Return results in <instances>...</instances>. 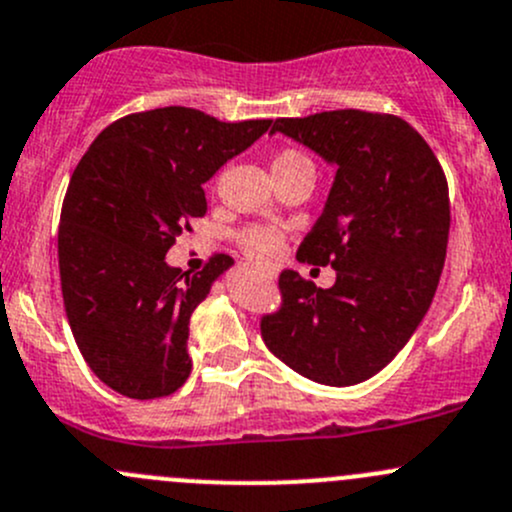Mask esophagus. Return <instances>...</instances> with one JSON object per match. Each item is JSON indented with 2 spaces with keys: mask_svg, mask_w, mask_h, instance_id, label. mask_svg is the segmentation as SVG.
I'll list each match as a JSON object with an SVG mask.
<instances>
[{
  "mask_svg": "<svg viewBox=\"0 0 512 512\" xmlns=\"http://www.w3.org/2000/svg\"><path fill=\"white\" fill-rule=\"evenodd\" d=\"M265 275H267V280H275L277 272H265Z\"/></svg>",
  "mask_w": 512,
  "mask_h": 512,
  "instance_id": "esophagus-1",
  "label": "esophagus"
}]
</instances>
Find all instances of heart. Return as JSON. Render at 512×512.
Masks as SVG:
<instances>
[{
  "label": "heart",
  "mask_w": 512,
  "mask_h": 512,
  "mask_svg": "<svg viewBox=\"0 0 512 512\" xmlns=\"http://www.w3.org/2000/svg\"><path fill=\"white\" fill-rule=\"evenodd\" d=\"M299 165H312V160L304 156V153L287 148V151L277 153V158L272 160V173L299 168ZM237 240H240L245 255L257 262H270L272 257H277V252L282 250V235L275 230V227H267V225L245 227V230L237 235Z\"/></svg>",
  "instance_id": "heart-1"
}]
</instances>
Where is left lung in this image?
<instances>
[{
    "label": "left lung",
    "mask_w": 512,
    "mask_h": 512,
    "mask_svg": "<svg viewBox=\"0 0 512 512\" xmlns=\"http://www.w3.org/2000/svg\"><path fill=\"white\" fill-rule=\"evenodd\" d=\"M277 131L337 165L324 213L297 250L309 265H332L337 282L319 289L282 272V307L262 317V339L317 384H359L404 349L431 307L451 227L446 175L416 128L391 113L277 118Z\"/></svg>",
    "instance_id": "left-lung-1"
}]
</instances>
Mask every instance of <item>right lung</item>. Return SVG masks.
Segmentation results:
<instances>
[{
  "label": "right lung",
  "mask_w": 512,
  "mask_h": 512,
  "mask_svg": "<svg viewBox=\"0 0 512 512\" xmlns=\"http://www.w3.org/2000/svg\"><path fill=\"white\" fill-rule=\"evenodd\" d=\"M270 123L185 106L131 113L76 165L59 220L61 294L81 356L118 394L163 399L190 376V314L232 260L213 255L190 275L165 252L208 210L205 180Z\"/></svg>",
  "instance_id": "add662e5"
}]
</instances>
